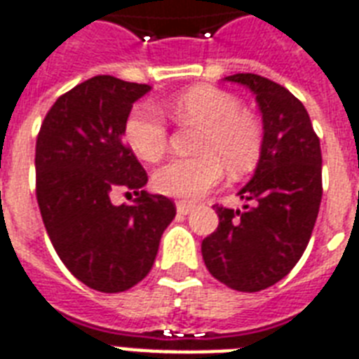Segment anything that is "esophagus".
I'll return each instance as SVG.
<instances>
[{
  "label": "esophagus",
  "instance_id": "34e87169",
  "mask_svg": "<svg viewBox=\"0 0 359 359\" xmlns=\"http://www.w3.org/2000/svg\"><path fill=\"white\" fill-rule=\"evenodd\" d=\"M191 210H194V207H191V205H188V203H184V201L177 203V212H179L180 216H188Z\"/></svg>",
  "mask_w": 359,
  "mask_h": 359
}]
</instances>
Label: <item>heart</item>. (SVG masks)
<instances>
[{
  "instance_id": "1",
  "label": "heart",
  "mask_w": 359,
  "mask_h": 359,
  "mask_svg": "<svg viewBox=\"0 0 359 359\" xmlns=\"http://www.w3.org/2000/svg\"><path fill=\"white\" fill-rule=\"evenodd\" d=\"M179 123L201 126L194 158H173L152 175L160 194L196 201L222 182L225 163L233 173L250 171L261 156L262 128L240 100L216 87L199 86L180 93L169 102ZM168 124L151 104L135 106L124 121V141L135 156L156 162L168 149Z\"/></svg>"
}]
</instances>
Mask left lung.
I'll return each instance as SVG.
<instances>
[{
	"mask_svg": "<svg viewBox=\"0 0 359 359\" xmlns=\"http://www.w3.org/2000/svg\"><path fill=\"white\" fill-rule=\"evenodd\" d=\"M262 115V149L253 177L238 191L244 210L216 205L218 229L201 244L208 272L242 292L268 289L300 261L323 199V156L304 104L276 81L233 74Z\"/></svg>",
	"mask_w": 359,
	"mask_h": 359,
	"instance_id": "8db88e82",
	"label": "left lung"
}]
</instances>
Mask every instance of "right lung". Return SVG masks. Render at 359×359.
<instances>
[{"label":"right lung","instance_id":"1","mask_svg":"<svg viewBox=\"0 0 359 359\" xmlns=\"http://www.w3.org/2000/svg\"><path fill=\"white\" fill-rule=\"evenodd\" d=\"M147 83L95 76L55 100L36 137V201L59 259L100 292H123L151 272L177 208L143 190L147 173L123 143ZM126 191L135 201L117 208Z\"/></svg>","mask_w":359,"mask_h":359}]
</instances>
